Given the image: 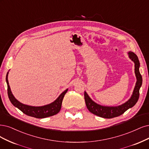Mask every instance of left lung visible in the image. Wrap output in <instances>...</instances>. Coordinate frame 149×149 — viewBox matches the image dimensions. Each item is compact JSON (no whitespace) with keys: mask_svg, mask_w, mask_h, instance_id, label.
Listing matches in <instances>:
<instances>
[{"mask_svg":"<svg viewBox=\"0 0 149 149\" xmlns=\"http://www.w3.org/2000/svg\"><path fill=\"white\" fill-rule=\"evenodd\" d=\"M130 59L134 63V72L136 77V83L133 94L129 100L118 106H105L98 104L93 101L85 91V101L88 111L97 116L105 118H112L120 116L130 108L133 107L138 101L139 90L142 84V78L139 72L140 63L137 55L132 52H128Z\"/></svg>","mask_w":149,"mask_h":149,"instance_id":"left-lung-1","label":"left lung"}]
</instances>
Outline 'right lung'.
Wrapping results in <instances>:
<instances>
[{"instance_id": "add662e5", "label": "right lung", "mask_w": 149, "mask_h": 149, "mask_svg": "<svg viewBox=\"0 0 149 149\" xmlns=\"http://www.w3.org/2000/svg\"><path fill=\"white\" fill-rule=\"evenodd\" d=\"M8 72L6 75V81L7 84L8 96L9 100L13 105L19 109L21 112L32 117L37 118H43L53 116V115L57 114L60 111L63 98L68 89H66L65 91H64L58 97L56 100L50 104H47V105L43 106H31L26 105V104H24L18 101L12 94L8 80Z\"/></svg>"}]
</instances>
